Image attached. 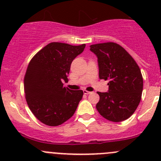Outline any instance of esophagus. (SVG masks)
Returning <instances> with one entry per match:
<instances>
[{"mask_svg":"<svg viewBox=\"0 0 161 161\" xmlns=\"http://www.w3.org/2000/svg\"><path fill=\"white\" fill-rule=\"evenodd\" d=\"M83 93L86 94V95H88V94H90L91 92H90V91H87V90H83Z\"/></svg>","mask_w":161,"mask_h":161,"instance_id":"1","label":"esophagus"}]
</instances>
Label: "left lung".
<instances>
[{
    "mask_svg": "<svg viewBox=\"0 0 161 161\" xmlns=\"http://www.w3.org/2000/svg\"><path fill=\"white\" fill-rule=\"evenodd\" d=\"M98 58L99 77L109 80V90L98 92L96 105L101 116L114 122L128 119L136 111L142 97L143 79L137 63L119 44L113 42L90 46Z\"/></svg>",
    "mask_w": 161,
    "mask_h": 161,
    "instance_id": "obj_1",
    "label": "left lung"
}]
</instances>
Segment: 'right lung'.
<instances>
[{"mask_svg":"<svg viewBox=\"0 0 161 161\" xmlns=\"http://www.w3.org/2000/svg\"><path fill=\"white\" fill-rule=\"evenodd\" d=\"M85 47L53 42L29 63L24 77L25 100L34 116L44 125H60L75 112L83 91L69 90L63 81H69L71 62Z\"/></svg>","mask_w":161,"mask_h":161,"instance_id":"right-lung-1","label":"right lung"}]
</instances>
